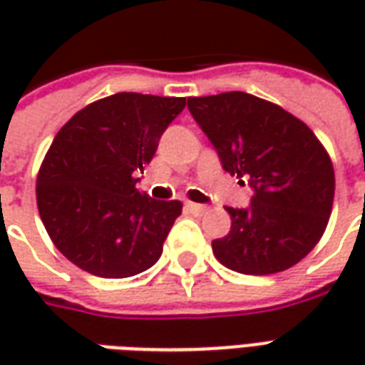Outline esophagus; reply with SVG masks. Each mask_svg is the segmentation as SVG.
Here are the masks:
<instances>
[{
	"instance_id": "1",
	"label": "esophagus",
	"mask_w": 365,
	"mask_h": 365,
	"mask_svg": "<svg viewBox=\"0 0 365 365\" xmlns=\"http://www.w3.org/2000/svg\"><path fill=\"white\" fill-rule=\"evenodd\" d=\"M185 209L191 211V213H203L205 211V207L199 205V203H193V201H185Z\"/></svg>"
}]
</instances>
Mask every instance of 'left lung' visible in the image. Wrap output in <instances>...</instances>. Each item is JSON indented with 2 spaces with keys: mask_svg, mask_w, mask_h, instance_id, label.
<instances>
[{
  "mask_svg": "<svg viewBox=\"0 0 365 365\" xmlns=\"http://www.w3.org/2000/svg\"><path fill=\"white\" fill-rule=\"evenodd\" d=\"M187 109L219 154L222 170L254 195L227 207L230 230L213 240L217 260L246 275L277 274L311 252L327 229L334 168L303 120L245 91L190 97Z\"/></svg>",
  "mask_w": 365,
  "mask_h": 365,
  "instance_id": "8db88e82",
  "label": "left lung"
}]
</instances>
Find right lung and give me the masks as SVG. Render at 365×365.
<instances>
[{
  "mask_svg": "<svg viewBox=\"0 0 365 365\" xmlns=\"http://www.w3.org/2000/svg\"><path fill=\"white\" fill-rule=\"evenodd\" d=\"M185 97L115 93L60 128L36 178V205L54 246L99 277H130L154 266L180 201L136 190L160 136Z\"/></svg>",
  "mask_w": 365,
  "mask_h": 365,
  "instance_id": "obj_1",
  "label": "right lung"
}]
</instances>
